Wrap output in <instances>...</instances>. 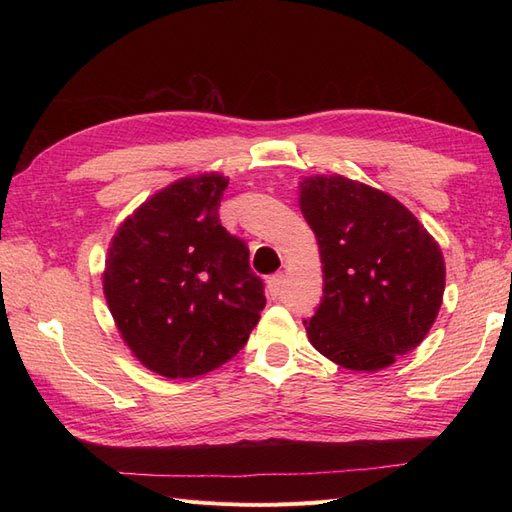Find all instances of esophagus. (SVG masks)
<instances>
[{
	"label": "esophagus",
	"mask_w": 512,
	"mask_h": 512,
	"mask_svg": "<svg viewBox=\"0 0 512 512\" xmlns=\"http://www.w3.org/2000/svg\"><path fill=\"white\" fill-rule=\"evenodd\" d=\"M282 284H284V273H275V275L267 277V292H269L271 299H275L277 294H280Z\"/></svg>",
	"instance_id": "esophagus-1"
}]
</instances>
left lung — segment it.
Here are the masks:
<instances>
[{"label":"left lung","mask_w":512,"mask_h":512,"mask_svg":"<svg viewBox=\"0 0 512 512\" xmlns=\"http://www.w3.org/2000/svg\"><path fill=\"white\" fill-rule=\"evenodd\" d=\"M299 207L318 239L324 294L303 320L333 363L378 371L423 342L442 305L438 241L397 198L342 175L299 183Z\"/></svg>","instance_id":"8db88e82"}]
</instances>
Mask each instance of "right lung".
<instances>
[{
    "mask_svg": "<svg viewBox=\"0 0 512 512\" xmlns=\"http://www.w3.org/2000/svg\"><path fill=\"white\" fill-rule=\"evenodd\" d=\"M226 185L220 173L166 185L108 245V309L130 352L164 378H196L228 363L267 303L250 250L220 224Z\"/></svg>",
    "mask_w": 512,
    "mask_h": 512,
    "instance_id": "add662e5",
    "label": "right lung"
}]
</instances>
